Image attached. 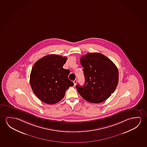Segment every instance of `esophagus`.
I'll return each instance as SVG.
<instances>
[{
    "mask_svg": "<svg viewBox=\"0 0 147 147\" xmlns=\"http://www.w3.org/2000/svg\"><path fill=\"white\" fill-rule=\"evenodd\" d=\"M77 80L76 79H75L74 81L73 82V83H74V86H76V84H77Z\"/></svg>",
    "mask_w": 147,
    "mask_h": 147,
    "instance_id": "34e87169",
    "label": "esophagus"
}]
</instances>
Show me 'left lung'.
I'll return each instance as SVG.
<instances>
[{
    "label": "left lung",
    "instance_id": "left-lung-1",
    "mask_svg": "<svg viewBox=\"0 0 147 147\" xmlns=\"http://www.w3.org/2000/svg\"><path fill=\"white\" fill-rule=\"evenodd\" d=\"M84 68L85 82L76 86L79 94L86 101L99 103L113 93L119 82L117 66L103 54L94 52L82 56L80 59Z\"/></svg>",
    "mask_w": 147,
    "mask_h": 147
}]
</instances>
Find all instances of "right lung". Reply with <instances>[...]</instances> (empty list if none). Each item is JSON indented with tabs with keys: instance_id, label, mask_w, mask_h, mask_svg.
I'll use <instances>...</instances> for the list:
<instances>
[{
	"instance_id": "add662e5",
	"label": "right lung",
	"mask_w": 147,
	"mask_h": 147,
	"mask_svg": "<svg viewBox=\"0 0 147 147\" xmlns=\"http://www.w3.org/2000/svg\"><path fill=\"white\" fill-rule=\"evenodd\" d=\"M67 57L49 54L35 63L30 75V84L34 93L41 101L53 104L60 101L65 91L74 86L68 79L70 71L63 68Z\"/></svg>"
}]
</instances>
